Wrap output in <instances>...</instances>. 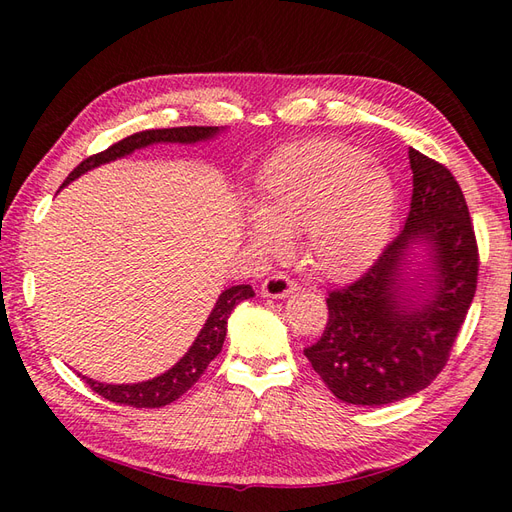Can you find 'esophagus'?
Instances as JSON below:
<instances>
[{"label":"esophagus","instance_id":"1","mask_svg":"<svg viewBox=\"0 0 512 512\" xmlns=\"http://www.w3.org/2000/svg\"><path fill=\"white\" fill-rule=\"evenodd\" d=\"M297 288V281L292 279L290 275L286 273H275L270 275L268 279H264L262 284V295L264 297H270V299H284L288 297L292 290Z\"/></svg>","mask_w":512,"mask_h":512}]
</instances>
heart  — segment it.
I'll return each instance as SVG.
<instances>
[{
  "mask_svg": "<svg viewBox=\"0 0 512 512\" xmlns=\"http://www.w3.org/2000/svg\"><path fill=\"white\" fill-rule=\"evenodd\" d=\"M262 211L250 213V237L264 250H284L286 233L306 231L312 266L330 277L354 275L385 244L396 213L389 173L365 151L339 140L292 143L259 176Z\"/></svg>",
  "mask_w": 512,
  "mask_h": 512,
  "instance_id": "heart-1",
  "label": "heart"
}]
</instances>
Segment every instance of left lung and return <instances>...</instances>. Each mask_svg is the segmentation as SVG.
Segmentation results:
<instances>
[{
	"instance_id": "1",
	"label": "left lung",
	"mask_w": 512,
	"mask_h": 512,
	"mask_svg": "<svg viewBox=\"0 0 512 512\" xmlns=\"http://www.w3.org/2000/svg\"><path fill=\"white\" fill-rule=\"evenodd\" d=\"M413 191L405 228L352 284L330 290L328 323L306 347L314 372L350 405L378 407L418 394L447 365L477 288L480 253L469 206L453 173L409 149ZM416 241L434 257L437 286L420 302L399 299V268Z\"/></svg>"
}]
</instances>
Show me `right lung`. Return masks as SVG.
Masks as SVG:
<instances>
[{
    "instance_id": "right-lung-1",
    "label": "right lung",
    "mask_w": 512,
    "mask_h": 512,
    "mask_svg": "<svg viewBox=\"0 0 512 512\" xmlns=\"http://www.w3.org/2000/svg\"><path fill=\"white\" fill-rule=\"evenodd\" d=\"M217 132H220L217 127H169V129H147V132L132 134L123 140H118V143H114L112 147H107L105 151H101V154L85 158L63 184L79 178L85 171L103 165V162L132 154L134 149L154 145V143H198V140L211 138ZM253 295H255L253 288L246 284L224 290L220 299H217L213 312L209 314V319H206L204 328L200 330L198 339H195V343L191 345V350L162 376L145 380V383H136V385H105V383H99V380H92L85 376L83 380L92 387V391H96V394L103 396L105 400L116 402V405H129L136 409L165 407L169 402L178 400L184 391H189L195 383H198L200 376L206 372V367H209V363L222 352V345L226 339V321L231 317L233 308L239 301L250 299Z\"/></svg>"
}]
</instances>
